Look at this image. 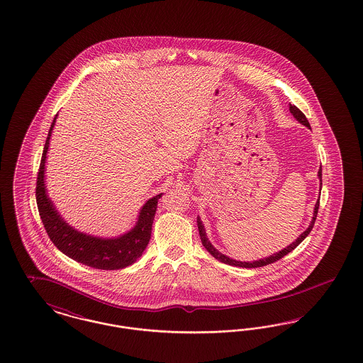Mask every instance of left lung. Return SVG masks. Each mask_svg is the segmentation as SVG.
<instances>
[{"mask_svg":"<svg viewBox=\"0 0 363 363\" xmlns=\"http://www.w3.org/2000/svg\"><path fill=\"white\" fill-rule=\"evenodd\" d=\"M289 111L290 113L293 115V117H294L300 124H303V125H305L306 128H311V125H309V123H308V120H306V117H305L304 113H303L297 106H294V105L289 104ZM318 177H319L320 190H321V166H320ZM318 211H319V200H318V203H315V208H313V216H312V220H311V223H309V225H308V228L305 230L304 233H301V235H300V236H298V238H297L291 245L285 247V248H282L281 251H278L276 254H272L270 257H266V258H262V259H258V261L254 262L236 261V259H233V258H230V257H227V255L221 254L218 250H216V247L213 246V245L209 242V239H208V236H206L205 227H203V220H201L200 216L197 218V225H199V231H200V238H201L203 246L206 248V251H208L213 258H216L218 261L223 262V263H227V264H231V266H236V267H246V269H251V267H262V266L270 264V263H273V262L279 261V259H281V258H284L286 254L291 252L296 247L298 246V245L304 240L305 238L309 235V233L312 231L313 224H315V221H316V216H318Z\"/></svg>","mask_w":363,"mask_h":363,"instance_id":"1","label":"left lung"}]
</instances>
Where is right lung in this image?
<instances>
[{
  "label": "right lung",
  "mask_w": 363,
  "mask_h": 363,
  "mask_svg": "<svg viewBox=\"0 0 363 363\" xmlns=\"http://www.w3.org/2000/svg\"><path fill=\"white\" fill-rule=\"evenodd\" d=\"M57 117L58 115L48 130L36 182V203L44 228L55 247L74 261L101 270H118L130 266L143 255L145 247L148 246L157 205L163 193L147 200L139 211L135 225L118 236L102 238L82 233L70 225L59 213L45 186L47 152Z\"/></svg>",
  "instance_id": "1"
}]
</instances>
